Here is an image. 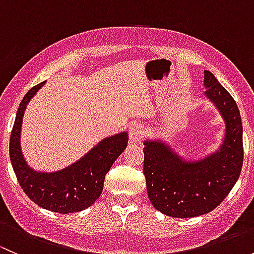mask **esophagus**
<instances>
[{
	"mask_svg": "<svg viewBox=\"0 0 254 254\" xmlns=\"http://www.w3.org/2000/svg\"><path fill=\"white\" fill-rule=\"evenodd\" d=\"M143 134H145V127H143V125L140 124V123H135V124H132L129 130L130 140L134 142H139L140 140L142 139Z\"/></svg>",
	"mask_w": 254,
	"mask_h": 254,
	"instance_id": "34e87169",
	"label": "esophagus"
}]
</instances>
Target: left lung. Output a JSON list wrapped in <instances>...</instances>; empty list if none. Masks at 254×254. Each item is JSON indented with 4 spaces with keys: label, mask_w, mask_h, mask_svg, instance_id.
Listing matches in <instances>:
<instances>
[{
    "label": "left lung",
    "mask_w": 254,
    "mask_h": 254,
    "mask_svg": "<svg viewBox=\"0 0 254 254\" xmlns=\"http://www.w3.org/2000/svg\"><path fill=\"white\" fill-rule=\"evenodd\" d=\"M207 98L226 123L224 143L214 155L186 162L160 141H145L143 175L152 205L172 217H195L212 211L229 195L243 163L242 122L231 94L210 71H204Z\"/></svg>",
    "instance_id": "8db88e82"
}]
</instances>
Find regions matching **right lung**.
<instances>
[{
    "instance_id": "add662e5",
    "label": "right lung",
    "mask_w": 254,
    "mask_h": 254,
    "mask_svg": "<svg viewBox=\"0 0 254 254\" xmlns=\"http://www.w3.org/2000/svg\"><path fill=\"white\" fill-rule=\"evenodd\" d=\"M32 87L23 97L17 111L9 139V157L19 186L37 205L60 214H70L91 206L103 190L104 179L113 163L127 145V134L107 137L76 163L54 173L35 172L27 165L20 151V127L25 107L42 88Z\"/></svg>"
}]
</instances>
